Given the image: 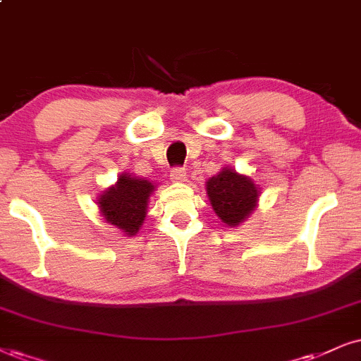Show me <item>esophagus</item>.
Here are the masks:
<instances>
[{
  "instance_id": "34e87169",
  "label": "esophagus",
  "mask_w": 361,
  "mask_h": 361,
  "mask_svg": "<svg viewBox=\"0 0 361 361\" xmlns=\"http://www.w3.org/2000/svg\"><path fill=\"white\" fill-rule=\"evenodd\" d=\"M171 179L173 182H185V179H188V173H185L184 169L176 167L171 171Z\"/></svg>"
}]
</instances>
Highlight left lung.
<instances>
[{
    "label": "left lung",
    "mask_w": 361,
    "mask_h": 361,
    "mask_svg": "<svg viewBox=\"0 0 361 361\" xmlns=\"http://www.w3.org/2000/svg\"><path fill=\"white\" fill-rule=\"evenodd\" d=\"M206 190L216 216L229 228H238L256 211L261 194V188L251 177L229 166L209 177Z\"/></svg>",
    "instance_id": "8db88e82"
}]
</instances>
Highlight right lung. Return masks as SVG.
<instances>
[{
	"label": "right lung",
	"instance_id": "add662e5",
	"mask_svg": "<svg viewBox=\"0 0 361 361\" xmlns=\"http://www.w3.org/2000/svg\"><path fill=\"white\" fill-rule=\"evenodd\" d=\"M155 188L157 184L154 182L122 172L117 182L97 197L100 216L127 238L137 235L145 221L149 199Z\"/></svg>",
	"mask_w": 361,
	"mask_h": 361
}]
</instances>
